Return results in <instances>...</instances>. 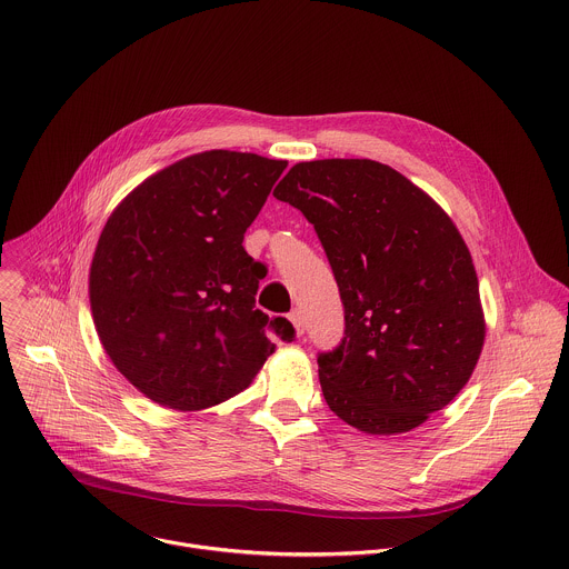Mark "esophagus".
Segmentation results:
<instances>
[{"instance_id": "obj_1", "label": "esophagus", "mask_w": 569, "mask_h": 569, "mask_svg": "<svg viewBox=\"0 0 569 569\" xmlns=\"http://www.w3.org/2000/svg\"><path fill=\"white\" fill-rule=\"evenodd\" d=\"M288 319L292 321V326H295L297 335L301 337V335L306 332V321H303V315H301V310H299V308H295V310L290 312V317H288Z\"/></svg>"}]
</instances>
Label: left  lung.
Here are the masks:
<instances>
[{
    "label": "left lung",
    "instance_id": "1",
    "mask_svg": "<svg viewBox=\"0 0 569 569\" xmlns=\"http://www.w3.org/2000/svg\"><path fill=\"white\" fill-rule=\"evenodd\" d=\"M272 194L315 226L343 301V339L317 359L326 403L366 435L419 428L463 390L486 341L455 221L372 159L295 163Z\"/></svg>",
    "mask_w": 569,
    "mask_h": 569
}]
</instances>
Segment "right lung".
<instances>
[{
    "label": "right lung",
    "instance_id": "right-lung-1",
    "mask_svg": "<svg viewBox=\"0 0 569 569\" xmlns=\"http://www.w3.org/2000/svg\"><path fill=\"white\" fill-rule=\"evenodd\" d=\"M288 161L206 150L141 181L108 217L88 292L99 341L150 401L206 410L243 392L292 341L288 319L254 308L266 268L243 250Z\"/></svg>",
    "mask_w": 569,
    "mask_h": 569
}]
</instances>
